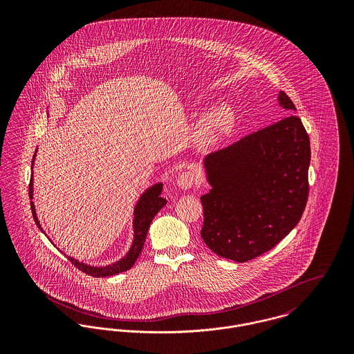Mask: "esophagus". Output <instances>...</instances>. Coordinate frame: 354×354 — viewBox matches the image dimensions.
<instances>
[{
  "instance_id": "1",
  "label": "esophagus",
  "mask_w": 354,
  "mask_h": 354,
  "mask_svg": "<svg viewBox=\"0 0 354 354\" xmlns=\"http://www.w3.org/2000/svg\"><path fill=\"white\" fill-rule=\"evenodd\" d=\"M195 184V176L191 171H183L178 177H177V185L181 189H189L192 188Z\"/></svg>"
}]
</instances>
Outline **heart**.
Listing matches in <instances>:
<instances>
[{"mask_svg":"<svg viewBox=\"0 0 354 354\" xmlns=\"http://www.w3.org/2000/svg\"><path fill=\"white\" fill-rule=\"evenodd\" d=\"M234 114L230 107L219 106L207 111L203 115L198 132L196 140L203 147H209L218 143L233 127Z\"/></svg>","mask_w":354,"mask_h":354,"instance_id":"obj_1","label":"heart"}]
</instances>
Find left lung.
Here are the masks:
<instances>
[{"mask_svg":"<svg viewBox=\"0 0 354 354\" xmlns=\"http://www.w3.org/2000/svg\"><path fill=\"white\" fill-rule=\"evenodd\" d=\"M278 102L296 110L283 91ZM309 162V138L296 115L207 155L203 166L212 188L201 198L205 245L239 263L272 250L301 219Z\"/></svg>","mask_w":354,"mask_h":354,"instance_id":"left-lung-1","label":"left lung"}]
</instances>
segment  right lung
Masks as SVG:
<instances>
[{
    "label": "right lung",
    "mask_w": 354,
    "mask_h": 354,
    "mask_svg": "<svg viewBox=\"0 0 354 354\" xmlns=\"http://www.w3.org/2000/svg\"><path fill=\"white\" fill-rule=\"evenodd\" d=\"M37 151L38 150H35V153L32 156V165H34V160H35ZM31 169H32V166H31ZM162 188H163L162 183L153 184L147 191H145V194L140 196V199L136 203L135 209H133V240H132V245H131L129 251L127 252V254L121 260H118L115 263H111V264H107V266L98 267V266H90V264H86L83 261H79L75 257H71V256H66V254L65 256L80 271L91 275V277H95V278L115 275V274H120V272H124V271L132 268L135 261L138 260L139 254L142 252V250H143V245L146 243V237H147V233H149V229H150V225H151L153 216L166 204V199L160 198ZM28 194H30V199H31V211H32L34 221H35L37 226L41 229V232L46 236L45 230L42 229V226L39 223V219H38L37 211H35V205H34V202H32V198H34L32 176H31V181H30V191H28ZM50 243L53 244L51 240Z\"/></svg>",
    "instance_id": "1"
}]
</instances>
